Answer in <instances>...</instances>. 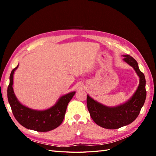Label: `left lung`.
Here are the masks:
<instances>
[{
    "instance_id": "obj_1",
    "label": "left lung",
    "mask_w": 156,
    "mask_h": 156,
    "mask_svg": "<svg viewBox=\"0 0 156 156\" xmlns=\"http://www.w3.org/2000/svg\"><path fill=\"white\" fill-rule=\"evenodd\" d=\"M123 60L133 68L139 77V84L129 100L116 107H108L87 95L88 111L95 123L103 128L115 129L132 123L139 115L146 100V80L136 61L128 55H123Z\"/></svg>"
}]
</instances>
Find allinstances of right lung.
<instances>
[{"mask_svg": "<svg viewBox=\"0 0 156 156\" xmlns=\"http://www.w3.org/2000/svg\"><path fill=\"white\" fill-rule=\"evenodd\" d=\"M18 66L19 64L12 71L7 90L8 102L13 116L19 123L27 129L46 132L56 128L62 124L68 103L75 95V92L61 96L53 106L48 109L40 111L26 107L17 100L13 89V74Z\"/></svg>", "mask_w": 156, "mask_h": 156, "instance_id": "1", "label": "right lung"}]
</instances>
